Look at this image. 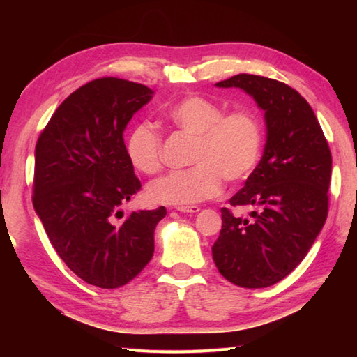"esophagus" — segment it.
<instances>
[{
	"mask_svg": "<svg viewBox=\"0 0 357 357\" xmlns=\"http://www.w3.org/2000/svg\"><path fill=\"white\" fill-rule=\"evenodd\" d=\"M176 211H179V213H192L195 214L200 211V206H195V204H192V206H178Z\"/></svg>",
	"mask_w": 357,
	"mask_h": 357,
	"instance_id": "esophagus-1",
	"label": "esophagus"
}]
</instances>
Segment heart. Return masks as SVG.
I'll return each instance as SVG.
<instances>
[{
    "instance_id": "obj_1",
    "label": "heart",
    "mask_w": 357,
    "mask_h": 357,
    "mask_svg": "<svg viewBox=\"0 0 357 357\" xmlns=\"http://www.w3.org/2000/svg\"><path fill=\"white\" fill-rule=\"evenodd\" d=\"M173 128L192 137L187 170L168 173L148 187L159 204H192L220 193L223 179L241 183L250 176L261 154V124L250 110L225 112L220 104L192 94L174 102L164 113ZM126 154L138 172L155 174L162 168V137L148 123L137 124L126 140Z\"/></svg>"
}]
</instances>
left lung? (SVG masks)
<instances>
[{"mask_svg": "<svg viewBox=\"0 0 357 357\" xmlns=\"http://www.w3.org/2000/svg\"><path fill=\"white\" fill-rule=\"evenodd\" d=\"M241 88L264 110L266 144L231 206H255L252 219L222 208L213 245L219 273L234 285L264 288L291 273L315 243L328 217L332 155L318 119L288 84L239 74L215 83Z\"/></svg>", "mask_w": 357, "mask_h": 357, "instance_id": "8db88e82", "label": "left lung"}]
</instances>
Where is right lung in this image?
<instances>
[{"label":"right lung","instance_id":"add662e5","mask_svg":"<svg viewBox=\"0 0 357 357\" xmlns=\"http://www.w3.org/2000/svg\"><path fill=\"white\" fill-rule=\"evenodd\" d=\"M153 94L140 83L96 78L56 108L36 144L34 209L58 255L89 285L123 287L153 258L167 209L121 211L142 189L123 134Z\"/></svg>","mask_w":357,"mask_h":357}]
</instances>
